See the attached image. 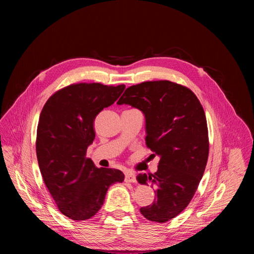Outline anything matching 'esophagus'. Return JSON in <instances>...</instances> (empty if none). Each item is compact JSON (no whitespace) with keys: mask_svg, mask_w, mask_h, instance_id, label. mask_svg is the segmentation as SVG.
Here are the masks:
<instances>
[{"mask_svg":"<svg viewBox=\"0 0 254 254\" xmlns=\"http://www.w3.org/2000/svg\"><path fill=\"white\" fill-rule=\"evenodd\" d=\"M125 181L126 182H136V177L135 174L131 171H126L125 173Z\"/></svg>","mask_w":254,"mask_h":254,"instance_id":"obj_1","label":"esophagus"}]
</instances>
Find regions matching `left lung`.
<instances>
[{
  "label": "left lung",
  "instance_id": "1",
  "mask_svg": "<svg viewBox=\"0 0 254 254\" xmlns=\"http://www.w3.org/2000/svg\"><path fill=\"white\" fill-rule=\"evenodd\" d=\"M118 104L145 115L146 146L160 161L155 174L136 177L139 183L157 188L155 201L140 211L150 221L166 222L188 206L203 176L209 157L204 110L193 91L170 80L134 84Z\"/></svg>",
  "mask_w": 254,
  "mask_h": 254
}]
</instances>
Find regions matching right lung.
I'll return each instance as SVG.
<instances>
[{
    "mask_svg": "<svg viewBox=\"0 0 254 254\" xmlns=\"http://www.w3.org/2000/svg\"><path fill=\"white\" fill-rule=\"evenodd\" d=\"M124 89L125 84L73 83L56 91L40 113L38 164L59 211L73 220L94 216L111 184L124 181L120 170L97 168L86 158L95 137L96 115L117 101Z\"/></svg>",
    "mask_w": 254,
    "mask_h": 254,
    "instance_id": "right-lung-1",
    "label": "right lung"
}]
</instances>
